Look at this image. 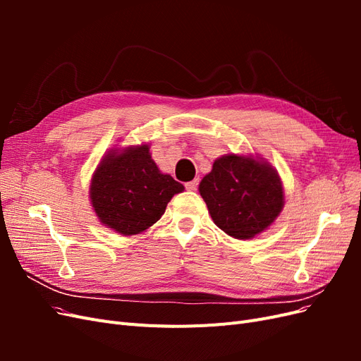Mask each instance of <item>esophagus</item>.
<instances>
[{
    "mask_svg": "<svg viewBox=\"0 0 361 361\" xmlns=\"http://www.w3.org/2000/svg\"><path fill=\"white\" fill-rule=\"evenodd\" d=\"M197 185H199V179H194L191 182L185 183V188H187L188 191H195V190H197Z\"/></svg>",
    "mask_w": 361,
    "mask_h": 361,
    "instance_id": "34e87169",
    "label": "esophagus"
}]
</instances>
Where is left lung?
Returning <instances> with one entry per match:
<instances>
[{
    "label": "left lung",
    "instance_id": "obj_1",
    "mask_svg": "<svg viewBox=\"0 0 361 361\" xmlns=\"http://www.w3.org/2000/svg\"><path fill=\"white\" fill-rule=\"evenodd\" d=\"M199 191L214 223L236 239H251L267 231L285 204L277 170L251 155L228 154L215 159Z\"/></svg>",
    "mask_w": 361,
    "mask_h": 361
}]
</instances>
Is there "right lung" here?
I'll use <instances>...</instances> for the list:
<instances>
[{
  "mask_svg": "<svg viewBox=\"0 0 361 361\" xmlns=\"http://www.w3.org/2000/svg\"><path fill=\"white\" fill-rule=\"evenodd\" d=\"M185 188L159 171L149 145L111 149L96 167L90 200L99 221L130 236L154 226L174 194Z\"/></svg>",
  "mask_w": 361,
  "mask_h": 361,
  "instance_id": "add662e5",
  "label": "right lung"
}]
</instances>
